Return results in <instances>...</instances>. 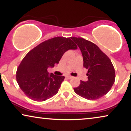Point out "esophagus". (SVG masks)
Wrapping results in <instances>:
<instances>
[{
    "mask_svg": "<svg viewBox=\"0 0 131 131\" xmlns=\"http://www.w3.org/2000/svg\"><path fill=\"white\" fill-rule=\"evenodd\" d=\"M66 78H68V79H71L72 78V76H70V75H67V76H66Z\"/></svg>",
    "mask_w": 131,
    "mask_h": 131,
    "instance_id": "esophagus-1",
    "label": "esophagus"
}]
</instances>
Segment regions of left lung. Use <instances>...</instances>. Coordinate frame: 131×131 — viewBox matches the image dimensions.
I'll return each mask as SVG.
<instances>
[{"instance_id": "obj_1", "label": "left lung", "mask_w": 131, "mask_h": 131, "mask_svg": "<svg viewBox=\"0 0 131 131\" xmlns=\"http://www.w3.org/2000/svg\"><path fill=\"white\" fill-rule=\"evenodd\" d=\"M80 48L83 57L84 67L87 69V81H81L73 88L75 93L90 100L106 95L115 82V71L111 60L99 47L81 37H71Z\"/></svg>"}]
</instances>
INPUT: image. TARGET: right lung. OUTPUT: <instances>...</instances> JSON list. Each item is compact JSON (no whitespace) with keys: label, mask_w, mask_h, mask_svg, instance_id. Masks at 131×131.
<instances>
[{"label":"right lung","mask_w":131,"mask_h":131,"mask_svg":"<svg viewBox=\"0 0 131 131\" xmlns=\"http://www.w3.org/2000/svg\"><path fill=\"white\" fill-rule=\"evenodd\" d=\"M70 38L57 37L40 43L29 51L16 71V81L27 97L37 102H43L58 93L65 79L47 71L58 64L64 53L77 49Z\"/></svg>","instance_id":"obj_1"}]
</instances>
